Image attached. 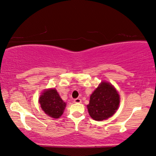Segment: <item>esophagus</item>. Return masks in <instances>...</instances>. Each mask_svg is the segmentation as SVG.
Returning a JSON list of instances; mask_svg holds the SVG:
<instances>
[{"label":"esophagus","instance_id":"1","mask_svg":"<svg viewBox=\"0 0 156 156\" xmlns=\"http://www.w3.org/2000/svg\"><path fill=\"white\" fill-rule=\"evenodd\" d=\"M73 101L75 102V103H80L81 102V99H79V98H76L73 100Z\"/></svg>","mask_w":156,"mask_h":156}]
</instances>
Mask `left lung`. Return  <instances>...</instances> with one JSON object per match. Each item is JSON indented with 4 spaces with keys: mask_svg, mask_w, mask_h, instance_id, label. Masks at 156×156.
<instances>
[{
    "mask_svg": "<svg viewBox=\"0 0 156 156\" xmlns=\"http://www.w3.org/2000/svg\"><path fill=\"white\" fill-rule=\"evenodd\" d=\"M119 103V94L113 85L102 82L90 96L88 112L92 119L101 121L114 114Z\"/></svg>",
    "mask_w": 156,
    "mask_h": 156,
    "instance_id": "1",
    "label": "left lung"
}]
</instances>
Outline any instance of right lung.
<instances>
[{"instance_id": "right-lung-1", "label": "right lung", "mask_w": 156, "mask_h": 156, "mask_svg": "<svg viewBox=\"0 0 156 156\" xmlns=\"http://www.w3.org/2000/svg\"><path fill=\"white\" fill-rule=\"evenodd\" d=\"M39 102L44 112L54 118H59L66 106V103L61 99L55 89L44 91L39 99Z\"/></svg>"}]
</instances>
